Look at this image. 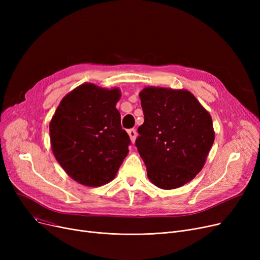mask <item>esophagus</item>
Returning a JSON list of instances; mask_svg holds the SVG:
<instances>
[{
  "label": "esophagus",
  "mask_w": 260,
  "mask_h": 260,
  "mask_svg": "<svg viewBox=\"0 0 260 260\" xmlns=\"http://www.w3.org/2000/svg\"><path fill=\"white\" fill-rule=\"evenodd\" d=\"M127 134H128V136H129L131 141H132L133 143H135L136 137H137V132H136V129H134V128H131V129L127 131Z\"/></svg>",
  "instance_id": "1"
}]
</instances>
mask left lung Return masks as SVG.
I'll list each match as a JSON object with an SVG mask.
<instances>
[{"label": "left lung", "mask_w": 260, "mask_h": 260, "mask_svg": "<svg viewBox=\"0 0 260 260\" xmlns=\"http://www.w3.org/2000/svg\"><path fill=\"white\" fill-rule=\"evenodd\" d=\"M139 97L144 122L136 146L148 179L163 189L180 187L206 163L215 139L212 117L185 89L148 86Z\"/></svg>", "instance_id": "obj_1"}]
</instances>
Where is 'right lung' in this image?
Returning <instances> with one entry per match:
<instances>
[{"instance_id": "add662e5", "label": "right lung", "mask_w": 260, "mask_h": 260, "mask_svg": "<svg viewBox=\"0 0 260 260\" xmlns=\"http://www.w3.org/2000/svg\"><path fill=\"white\" fill-rule=\"evenodd\" d=\"M120 97L119 88L85 83L67 93L52 116V153L81 184L94 187L112 181L128 154L131 139L116 108Z\"/></svg>"}]
</instances>
